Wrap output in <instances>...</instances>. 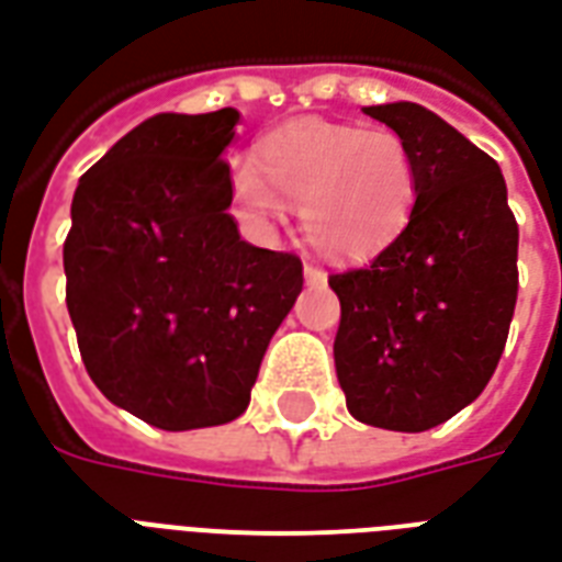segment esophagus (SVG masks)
Here are the masks:
<instances>
[{
	"mask_svg": "<svg viewBox=\"0 0 562 562\" xmlns=\"http://www.w3.org/2000/svg\"><path fill=\"white\" fill-rule=\"evenodd\" d=\"M305 281L311 286H326L328 276L323 272V269H316V266H305Z\"/></svg>",
	"mask_w": 562,
	"mask_h": 562,
	"instance_id": "esophagus-1",
	"label": "esophagus"
}]
</instances>
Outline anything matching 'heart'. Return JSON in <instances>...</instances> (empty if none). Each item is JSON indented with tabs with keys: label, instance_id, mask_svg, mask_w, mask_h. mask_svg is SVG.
Masks as SVG:
<instances>
[{
	"label": "heart",
	"instance_id": "heart-1",
	"mask_svg": "<svg viewBox=\"0 0 562 562\" xmlns=\"http://www.w3.org/2000/svg\"><path fill=\"white\" fill-rule=\"evenodd\" d=\"M417 201V168L391 130L323 117L276 126L255 147V168L231 175V206L269 234L284 204L302 206V234L335 263H361L403 234Z\"/></svg>",
	"mask_w": 562,
	"mask_h": 562
}]
</instances>
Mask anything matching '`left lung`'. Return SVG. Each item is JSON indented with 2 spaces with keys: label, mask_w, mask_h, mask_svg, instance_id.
I'll list each match as a JSON object with an SVG mask.
<instances>
[{
  "label": "left lung",
  "mask_w": 562,
  "mask_h": 562,
  "mask_svg": "<svg viewBox=\"0 0 562 562\" xmlns=\"http://www.w3.org/2000/svg\"><path fill=\"white\" fill-rule=\"evenodd\" d=\"M406 142L417 201L370 266L328 278L340 299L337 382L349 415L394 432L445 424L483 394L518 293V225L501 166L424 105H364Z\"/></svg>",
  "instance_id": "1"
}]
</instances>
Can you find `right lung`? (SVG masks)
<instances>
[{"label": "right lung", "instance_id": "1", "mask_svg": "<svg viewBox=\"0 0 562 562\" xmlns=\"http://www.w3.org/2000/svg\"><path fill=\"white\" fill-rule=\"evenodd\" d=\"M236 109L159 112L79 177L67 311L109 403L183 432L248 408L263 352L302 293V263L239 236L227 145Z\"/></svg>", "mask_w": 562, "mask_h": 562}]
</instances>
